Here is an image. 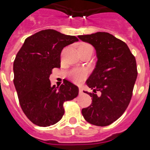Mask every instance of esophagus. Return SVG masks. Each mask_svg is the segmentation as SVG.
Here are the masks:
<instances>
[{
    "mask_svg": "<svg viewBox=\"0 0 150 150\" xmlns=\"http://www.w3.org/2000/svg\"><path fill=\"white\" fill-rule=\"evenodd\" d=\"M79 93H80V94H82V93H83V90H82V88H81V87H79Z\"/></svg>",
    "mask_w": 150,
    "mask_h": 150,
    "instance_id": "1",
    "label": "esophagus"
}]
</instances>
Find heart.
I'll use <instances>...</instances> for the list:
<instances>
[{
	"label": "heart",
	"instance_id": "b5f03b06",
	"mask_svg": "<svg viewBox=\"0 0 150 150\" xmlns=\"http://www.w3.org/2000/svg\"><path fill=\"white\" fill-rule=\"evenodd\" d=\"M88 48H92V47L88 43H81L79 46V51ZM86 72L82 69H74L67 72V76L75 83H79L86 78Z\"/></svg>",
	"mask_w": 150,
	"mask_h": 150
}]
</instances>
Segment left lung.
Instances as JSON below:
<instances>
[{
  "label": "left lung",
  "mask_w": 150,
  "mask_h": 150,
  "mask_svg": "<svg viewBox=\"0 0 150 150\" xmlns=\"http://www.w3.org/2000/svg\"><path fill=\"white\" fill-rule=\"evenodd\" d=\"M94 46L98 62L86 84L93 92L92 104L81 113L89 123L106 126L124 113L132 96L138 71L135 56L124 41L107 32L79 35ZM99 94H98V92Z\"/></svg>",
  "instance_id": "8db88e82"
}]
</instances>
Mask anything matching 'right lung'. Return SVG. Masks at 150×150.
Listing matches in <instances>:
<instances>
[{
	"instance_id": "obj_1",
	"label": "right lung",
	"mask_w": 150,
	"mask_h": 150,
	"mask_svg": "<svg viewBox=\"0 0 150 150\" xmlns=\"http://www.w3.org/2000/svg\"><path fill=\"white\" fill-rule=\"evenodd\" d=\"M75 36L53 29L35 33L24 40L14 62V84L19 103L28 119L46 127L60 121L63 104L79 95V88L65 80L59 88L51 86L50 75L60 68L64 47L78 41Z\"/></svg>"
}]
</instances>
